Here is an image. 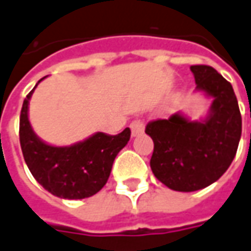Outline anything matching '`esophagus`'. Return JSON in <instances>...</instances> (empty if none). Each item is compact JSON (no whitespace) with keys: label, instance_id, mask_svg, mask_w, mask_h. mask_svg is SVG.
<instances>
[{"label":"esophagus","instance_id":"1","mask_svg":"<svg viewBox=\"0 0 251 251\" xmlns=\"http://www.w3.org/2000/svg\"><path fill=\"white\" fill-rule=\"evenodd\" d=\"M130 130H131V136H138L141 134L144 131V122L141 120H134L130 124Z\"/></svg>","mask_w":251,"mask_h":251}]
</instances>
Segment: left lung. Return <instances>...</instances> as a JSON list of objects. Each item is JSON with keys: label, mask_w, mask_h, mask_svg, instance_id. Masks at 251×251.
<instances>
[{"label": "left lung", "mask_w": 251, "mask_h": 251, "mask_svg": "<svg viewBox=\"0 0 251 251\" xmlns=\"http://www.w3.org/2000/svg\"><path fill=\"white\" fill-rule=\"evenodd\" d=\"M196 91L212 98L208 115L190 121L182 113L145 127L153 140L151 168L157 179L176 192H196L216 182L235 157L242 117L232 85L208 65H193Z\"/></svg>", "instance_id": "left-lung-1"}]
</instances>
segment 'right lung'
Instances as JSON below:
<instances>
[{
	"mask_svg": "<svg viewBox=\"0 0 251 251\" xmlns=\"http://www.w3.org/2000/svg\"><path fill=\"white\" fill-rule=\"evenodd\" d=\"M34 89L23 103L19 131L23 156L31 174L59 199L81 200L94 196L106 185L114 159L130 138V129L126 127L115 136L98 131L69 147L46 144L35 134L28 120V103Z\"/></svg>",
	"mask_w": 251,
	"mask_h": 251,
	"instance_id": "obj_1",
	"label": "right lung"
}]
</instances>
